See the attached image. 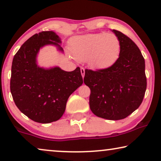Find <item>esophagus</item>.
I'll use <instances>...</instances> for the list:
<instances>
[{"label":"esophagus","mask_w":161,"mask_h":161,"mask_svg":"<svg viewBox=\"0 0 161 161\" xmlns=\"http://www.w3.org/2000/svg\"><path fill=\"white\" fill-rule=\"evenodd\" d=\"M80 73H81V75H82L83 78H84V75H85V69H84V68H83V67L80 68Z\"/></svg>","instance_id":"obj_1"}]
</instances>
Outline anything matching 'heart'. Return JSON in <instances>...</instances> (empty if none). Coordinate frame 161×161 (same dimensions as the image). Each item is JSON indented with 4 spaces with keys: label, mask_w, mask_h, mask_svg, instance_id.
Instances as JSON below:
<instances>
[{
    "label": "heart",
    "mask_w": 161,
    "mask_h": 161,
    "mask_svg": "<svg viewBox=\"0 0 161 161\" xmlns=\"http://www.w3.org/2000/svg\"><path fill=\"white\" fill-rule=\"evenodd\" d=\"M72 52L77 60L89 61L93 69H106L118 60L121 42L118 36L113 34H86L74 39Z\"/></svg>",
    "instance_id": "obj_1"
}]
</instances>
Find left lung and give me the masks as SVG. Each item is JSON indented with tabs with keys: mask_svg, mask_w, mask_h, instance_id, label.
I'll return each mask as SVG.
<instances>
[{
	"mask_svg": "<svg viewBox=\"0 0 161 161\" xmlns=\"http://www.w3.org/2000/svg\"><path fill=\"white\" fill-rule=\"evenodd\" d=\"M121 42L118 60L111 67L85 70L84 83L89 87L90 109L98 117L109 120L126 118L135 111L147 89L145 61L135 42L112 30Z\"/></svg>",
	"mask_w": 161,
	"mask_h": 161,
	"instance_id": "8db88e82",
	"label": "left lung"
}]
</instances>
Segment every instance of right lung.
Returning a JSON list of instances; mask_svg holds the SVG:
<instances>
[{"label":"right lung","mask_w":161,"mask_h":161,"mask_svg":"<svg viewBox=\"0 0 161 161\" xmlns=\"http://www.w3.org/2000/svg\"><path fill=\"white\" fill-rule=\"evenodd\" d=\"M61 43L55 32L42 31L30 37L13 58L10 80L13 100L22 113L36 122L58 120L69 97L83 84L79 67L67 72L58 67L45 69L37 65L40 48L50 45L63 52Z\"/></svg>","instance_id":"add662e5"}]
</instances>
